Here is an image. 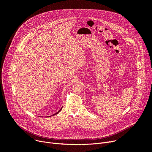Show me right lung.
<instances>
[{
    "label": "right lung",
    "mask_w": 152,
    "mask_h": 152,
    "mask_svg": "<svg viewBox=\"0 0 152 152\" xmlns=\"http://www.w3.org/2000/svg\"><path fill=\"white\" fill-rule=\"evenodd\" d=\"M61 109H62V107H61V108L58 111V112H57V113H55V114H53V115H51V116H47V117H50V116H54V115H57V114H58L59 112H60V111L61 110Z\"/></svg>",
    "instance_id": "right-lung-1"
}]
</instances>
